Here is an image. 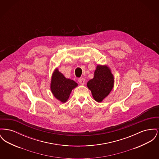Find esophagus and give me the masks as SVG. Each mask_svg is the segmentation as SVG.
<instances>
[{"instance_id": "esophagus-1", "label": "esophagus", "mask_w": 159, "mask_h": 159, "mask_svg": "<svg viewBox=\"0 0 159 159\" xmlns=\"http://www.w3.org/2000/svg\"><path fill=\"white\" fill-rule=\"evenodd\" d=\"M78 82H79L80 84H84V83H85V80H84V79H83V78H80V79H79Z\"/></svg>"}]
</instances>
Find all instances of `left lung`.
<instances>
[{
	"instance_id": "1",
	"label": "left lung",
	"mask_w": 159,
	"mask_h": 159,
	"mask_svg": "<svg viewBox=\"0 0 159 159\" xmlns=\"http://www.w3.org/2000/svg\"><path fill=\"white\" fill-rule=\"evenodd\" d=\"M113 85L114 77L110 70L107 66H102L97 67L93 78L87 83L93 98L98 102L110 93Z\"/></svg>"
}]
</instances>
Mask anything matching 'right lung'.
Instances as JSON below:
<instances>
[{
    "label": "right lung",
    "mask_w": 159,
    "mask_h": 159,
    "mask_svg": "<svg viewBox=\"0 0 159 159\" xmlns=\"http://www.w3.org/2000/svg\"><path fill=\"white\" fill-rule=\"evenodd\" d=\"M77 86V83L73 80L66 78L58 70L53 73L51 89L54 97L62 102L67 101L72 89Z\"/></svg>",
    "instance_id": "1"
}]
</instances>
